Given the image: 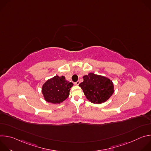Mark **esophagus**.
Masks as SVG:
<instances>
[{
    "label": "esophagus",
    "instance_id": "1",
    "mask_svg": "<svg viewBox=\"0 0 151 151\" xmlns=\"http://www.w3.org/2000/svg\"><path fill=\"white\" fill-rule=\"evenodd\" d=\"M80 83V82H79V81H78L77 82H76L75 83V84L76 85H79V84Z\"/></svg>",
    "mask_w": 151,
    "mask_h": 151
}]
</instances>
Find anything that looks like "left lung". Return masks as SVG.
I'll return each instance as SVG.
<instances>
[{"mask_svg":"<svg viewBox=\"0 0 151 151\" xmlns=\"http://www.w3.org/2000/svg\"><path fill=\"white\" fill-rule=\"evenodd\" d=\"M79 85L87 99L93 103L101 104L108 100L114 93L112 81L105 76L90 73L83 76Z\"/></svg>","mask_w":151,"mask_h":151,"instance_id":"obj_1","label":"left lung"}]
</instances>
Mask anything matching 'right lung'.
Listing matches in <instances>:
<instances>
[{
    "label": "right lung",
    "instance_id": "add662e5",
    "mask_svg": "<svg viewBox=\"0 0 151 151\" xmlns=\"http://www.w3.org/2000/svg\"><path fill=\"white\" fill-rule=\"evenodd\" d=\"M73 85V83L66 80L64 76L56 75L43 84L42 93L47 102L60 104L69 97Z\"/></svg>",
    "mask_w": 151,
    "mask_h": 151
}]
</instances>
